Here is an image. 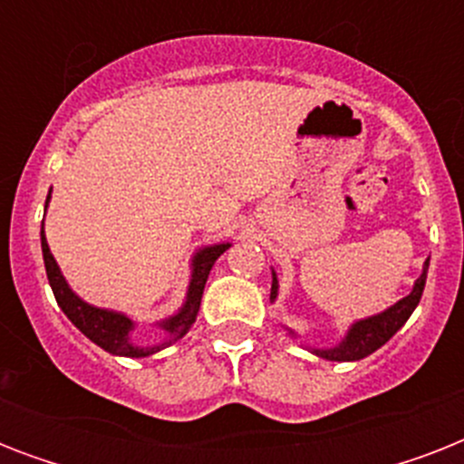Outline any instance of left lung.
Segmentation results:
<instances>
[{"label": "left lung", "mask_w": 464, "mask_h": 464, "mask_svg": "<svg viewBox=\"0 0 464 464\" xmlns=\"http://www.w3.org/2000/svg\"><path fill=\"white\" fill-rule=\"evenodd\" d=\"M426 272H429V260H426L421 276L414 282V289H411L410 296H404L402 301H397L395 305H390L388 310H382L378 315H371L366 320L353 323L352 330L346 332V337L337 346H332V349H313V353L327 361H359L366 359L368 353H373L375 349H381L410 320V315L414 313L419 301H421V294H424L426 286ZM276 291H279V282H276V275L272 272V294H269V301H275Z\"/></svg>", "instance_id": "8db88e82"}]
</instances>
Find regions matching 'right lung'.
Listing matches in <instances>:
<instances>
[{"instance_id":"right-lung-1","label":"right lung","mask_w":464,"mask_h":464,"mask_svg":"<svg viewBox=\"0 0 464 464\" xmlns=\"http://www.w3.org/2000/svg\"><path fill=\"white\" fill-rule=\"evenodd\" d=\"M47 202H50V195L45 199V209ZM40 246H43V260H45V272H47V282L53 286V294L57 298V305L64 310V315L72 320V323L79 327V330L86 334V337L98 344L101 349H105L108 353H115V356H130V359H144V356H151V353L166 349L173 342H178L180 337L188 334V330L195 323L197 313H199V304H202V294H204V284H207V276H209L214 262L221 257V255L228 250V243H218V246H207L202 250H197V255L192 257V279H189L188 286V296H185V304L182 308L170 315L168 320L159 323V327L168 334L166 342L154 346H137L130 339V332L134 330V323L122 313H115V310H105L96 308V305L86 304L82 298L76 296L74 291L69 289V284L64 282L57 262H54L50 247H47L45 231L40 228Z\"/></svg>"}]
</instances>
